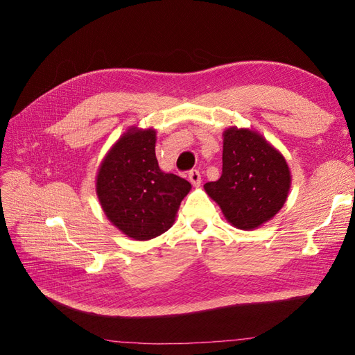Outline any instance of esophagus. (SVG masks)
<instances>
[{
	"mask_svg": "<svg viewBox=\"0 0 355 355\" xmlns=\"http://www.w3.org/2000/svg\"><path fill=\"white\" fill-rule=\"evenodd\" d=\"M188 178L191 180V184L194 185V187H200L201 185V175H200L198 170H191L189 173H188Z\"/></svg>",
	"mask_w": 355,
	"mask_h": 355,
	"instance_id": "1",
	"label": "esophagus"
}]
</instances>
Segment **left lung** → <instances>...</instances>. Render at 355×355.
<instances>
[{"mask_svg":"<svg viewBox=\"0 0 355 355\" xmlns=\"http://www.w3.org/2000/svg\"><path fill=\"white\" fill-rule=\"evenodd\" d=\"M225 218L239 230H254L274 218L290 189L284 157L247 128L223 133L222 176L204 185Z\"/></svg>","mask_w":355,"mask_h":355,"instance_id":"1","label":"left lung"}]
</instances>
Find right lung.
Masks as SVG:
<instances>
[{
  "instance_id": "obj_1",
  "label": "right lung",
  "mask_w": 355,
  "mask_h": 355,
  "mask_svg": "<svg viewBox=\"0 0 355 355\" xmlns=\"http://www.w3.org/2000/svg\"><path fill=\"white\" fill-rule=\"evenodd\" d=\"M189 189L184 178L159 170L153 128L127 132L105 157L96 184L106 216L135 240L166 232Z\"/></svg>"
}]
</instances>
